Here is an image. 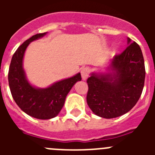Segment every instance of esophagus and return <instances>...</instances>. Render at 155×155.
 Returning <instances> with one entry per match:
<instances>
[{
    "instance_id": "34e87169",
    "label": "esophagus",
    "mask_w": 155,
    "mask_h": 155,
    "mask_svg": "<svg viewBox=\"0 0 155 155\" xmlns=\"http://www.w3.org/2000/svg\"><path fill=\"white\" fill-rule=\"evenodd\" d=\"M81 78L84 81L87 80V78H88V75H89L90 73V69L88 68H84L81 70Z\"/></svg>"
}]
</instances>
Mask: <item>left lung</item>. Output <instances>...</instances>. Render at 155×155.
<instances>
[{
	"mask_svg": "<svg viewBox=\"0 0 155 155\" xmlns=\"http://www.w3.org/2000/svg\"><path fill=\"white\" fill-rule=\"evenodd\" d=\"M127 46L116 55L105 72H93L87 80V103L102 118H116L136 105L144 85L145 67L141 49L127 38Z\"/></svg>",
	"mask_w": 155,
	"mask_h": 155,
	"instance_id": "left-lung-1",
	"label": "left lung"
}]
</instances>
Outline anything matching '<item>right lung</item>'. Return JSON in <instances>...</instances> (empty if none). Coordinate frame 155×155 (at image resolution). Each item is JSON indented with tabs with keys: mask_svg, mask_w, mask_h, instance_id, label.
Wrapping results in <instances>:
<instances>
[{
	"mask_svg": "<svg viewBox=\"0 0 155 155\" xmlns=\"http://www.w3.org/2000/svg\"><path fill=\"white\" fill-rule=\"evenodd\" d=\"M46 33L36 34L23 42L14 53L8 71V83L15 102L24 113L39 120H50L57 116L72 87L81 80V74L78 73L45 88L36 87L28 82L23 68L25 52L30 42Z\"/></svg>",
	"mask_w": 155,
	"mask_h": 155,
	"instance_id": "add662e5",
	"label": "right lung"
}]
</instances>
